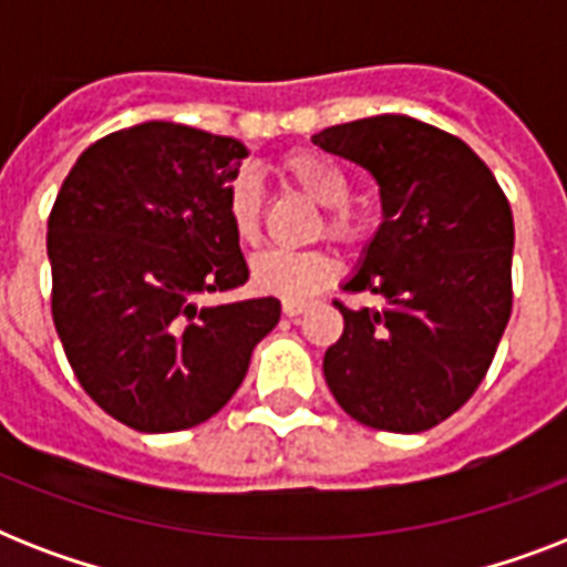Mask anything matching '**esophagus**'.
Returning a JSON list of instances; mask_svg holds the SVG:
<instances>
[{"instance_id":"1","label":"esophagus","mask_w":567,"mask_h":567,"mask_svg":"<svg viewBox=\"0 0 567 567\" xmlns=\"http://www.w3.org/2000/svg\"><path fill=\"white\" fill-rule=\"evenodd\" d=\"M309 306L311 302H306V300H285L282 311L288 315V318H300L302 311H309Z\"/></svg>"}]
</instances>
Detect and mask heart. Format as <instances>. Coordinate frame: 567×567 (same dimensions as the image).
<instances>
[{
  "label": "heart",
  "instance_id": "obj_1",
  "mask_svg": "<svg viewBox=\"0 0 567 567\" xmlns=\"http://www.w3.org/2000/svg\"><path fill=\"white\" fill-rule=\"evenodd\" d=\"M276 171L293 190H300L306 199L323 208V231L338 244H362L368 235V223L355 208H350V179L336 162L311 150H293L282 155ZM226 217L240 244L252 247L261 238V220H265V199L256 176L240 173L226 190ZM320 231V226H318ZM338 274L336 258L323 249H265L249 261V279L252 288L282 300H306L315 297L320 288H327Z\"/></svg>",
  "mask_w": 567,
  "mask_h": 567
}]
</instances>
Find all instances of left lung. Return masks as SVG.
Masks as SVG:
<instances>
[{"label": "left lung", "instance_id": "8db88e82", "mask_svg": "<svg viewBox=\"0 0 567 567\" xmlns=\"http://www.w3.org/2000/svg\"><path fill=\"white\" fill-rule=\"evenodd\" d=\"M311 144L371 173L382 223L344 291L382 309H347L323 377L350 417L423 432L471 400L512 315L515 226L480 155L441 128L379 114L329 126Z\"/></svg>", "mask_w": 567, "mask_h": 567}]
</instances>
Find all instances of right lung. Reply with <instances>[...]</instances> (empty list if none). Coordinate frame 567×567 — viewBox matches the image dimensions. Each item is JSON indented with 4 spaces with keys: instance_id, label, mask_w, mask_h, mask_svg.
I'll list each match as a JSON object with an SVG mask.
<instances>
[{
    "instance_id": "1",
    "label": "right lung",
    "mask_w": 567,
    "mask_h": 567,
    "mask_svg": "<svg viewBox=\"0 0 567 567\" xmlns=\"http://www.w3.org/2000/svg\"><path fill=\"white\" fill-rule=\"evenodd\" d=\"M235 137L150 120L91 144L49 214L52 320L100 409L137 432L208 421L279 323L276 297L196 306L249 279L226 217Z\"/></svg>"
}]
</instances>
